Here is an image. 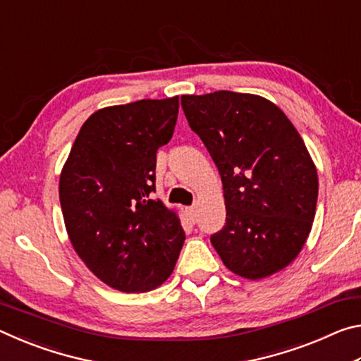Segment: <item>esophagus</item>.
Returning a JSON list of instances; mask_svg holds the SVG:
<instances>
[{
    "label": "esophagus",
    "instance_id": "obj_1",
    "mask_svg": "<svg viewBox=\"0 0 361 361\" xmlns=\"http://www.w3.org/2000/svg\"><path fill=\"white\" fill-rule=\"evenodd\" d=\"M186 213H188V218L194 223L195 218H197V210H195V207H189V209H186Z\"/></svg>",
    "mask_w": 361,
    "mask_h": 361
}]
</instances>
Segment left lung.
Masks as SVG:
<instances>
[{
    "label": "left lung",
    "instance_id": "obj_1",
    "mask_svg": "<svg viewBox=\"0 0 361 361\" xmlns=\"http://www.w3.org/2000/svg\"><path fill=\"white\" fill-rule=\"evenodd\" d=\"M181 106L221 175L226 224L210 237L219 258L250 280L282 271L307 240L319 195L301 135L259 95H181Z\"/></svg>",
    "mask_w": 361,
    "mask_h": 361
}]
</instances>
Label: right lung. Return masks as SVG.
Returning a JSON list of instances; mask_svg holds the SVG:
<instances>
[{"mask_svg":"<svg viewBox=\"0 0 361 361\" xmlns=\"http://www.w3.org/2000/svg\"><path fill=\"white\" fill-rule=\"evenodd\" d=\"M178 97L95 111L60 175L66 232L79 258L119 291L145 293L170 277L185 231L156 191V152L173 135Z\"/></svg>","mask_w":361,"mask_h":361,"instance_id":"add662e5","label":"right lung"}]
</instances>
